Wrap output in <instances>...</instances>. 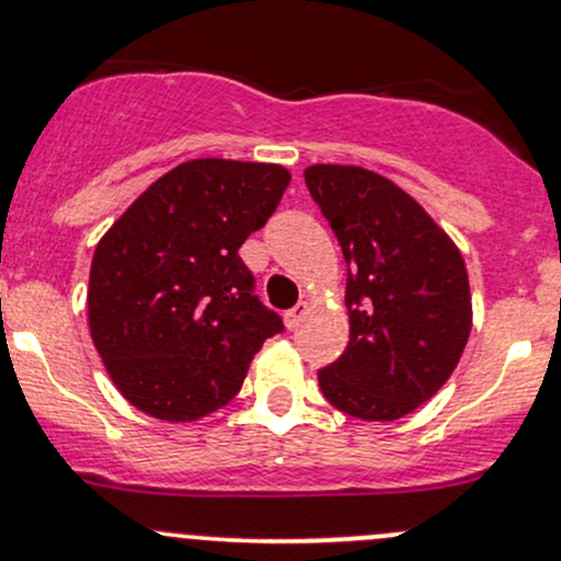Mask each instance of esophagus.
<instances>
[{
    "label": "esophagus",
    "instance_id": "34e87169",
    "mask_svg": "<svg viewBox=\"0 0 561 561\" xmlns=\"http://www.w3.org/2000/svg\"><path fill=\"white\" fill-rule=\"evenodd\" d=\"M306 309H309V306H306V304H298V306H295V309L285 311V324H287V330H295V328H298L300 319H304Z\"/></svg>",
    "mask_w": 561,
    "mask_h": 561
}]
</instances>
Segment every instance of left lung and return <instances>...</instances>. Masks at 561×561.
<instances>
[{
	"instance_id": "8db88e82",
	"label": "left lung",
	"mask_w": 561,
	"mask_h": 561,
	"mask_svg": "<svg viewBox=\"0 0 561 561\" xmlns=\"http://www.w3.org/2000/svg\"><path fill=\"white\" fill-rule=\"evenodd\" d=\"M304 178L348 263V346L319 370V389L359 421H397L447 383L469 341L463 255L378 172L313 164Z\"/></svg>"
}]
</instances>
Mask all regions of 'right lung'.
<instances>
[{
    "mask_svg": "<svg viewBox=\"0 0 561 561\" xmlns=\"http://www.w3.org/2000/svg\"><path fill=\"white\" fill-rule=\"evenodd\" d=\"M290 172L191 159L153 181L98 242L90 335L122 397L170 423L205 417L242 389L263 341L285 330L239 257Z\"/></svg>",
    "mask_w": 561,
    "mask_h": 561,
    "instance_id": "add662e5",
    "label": "right lung"
}]
</instances>
